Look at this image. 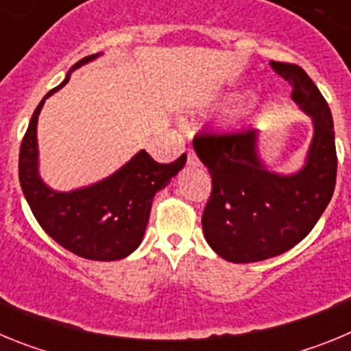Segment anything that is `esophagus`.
<instances>
[{
  "mask_svg": "<svg viewBox=\"0 0 351 351\" xmlns=\"http://www.w3.org/2000/svg\"><path fill=\"white\" fill-rule=\"evenodd\" d=\"M186 154H188V163H190V165L198 163V158H197V154H195L193 149H188V151H186Z\"/></svg>",
  "mask_w": 351,
  "mask_h": 351,
  "instance_id": "34e87169",
  "label": "esophagus"
}]
</instances>
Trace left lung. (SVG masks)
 <instances>
[{
  "label": "left lung",
  "mask_w": 351,
  "mask_h": 351,
  "mask_svg": "<svg viewBox=\"0 0 351 351\" xmlns=\"http://www.w3.org/2000/svg\"><path fill=\"white\" fill-rule=\"evenodd\" d=\"M291 86V98L315 123V137L300 172L265 170L256 154L255 128L198 133L193 147L213 178L202 228L221 258L250 263L299 244L320 219L336 188L337 154L330 108L300 66L271 61Z\"/></svg>",
  "instance_id": "obj_1"
}]
</instances>
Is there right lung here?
<instances>
[{
	"instance_id": "obj_1",
	"label": "right lung",
	"mask_w": 351,
	"mask_h": 351,
	"mask_svg": "<svg viewBox=\"0 0 351 351\" xmlns=\"http://www.w3.org/2000/svg\"><path fill=\"white\" fill-rule=\"evenodd\" d=\"M96 56L82 58L71 70ZM68 79L66 75L58 88L43 96L31 116L19 153V182L36 221L64 250L98 262L125 258L144 237L153 197L184 167L186 154L172 163H158L141 151L110 178L89 188L70 193L52 191L43 184L36 169V121L45 98L63 88Z\"/></svg>"
}]
</instances>
